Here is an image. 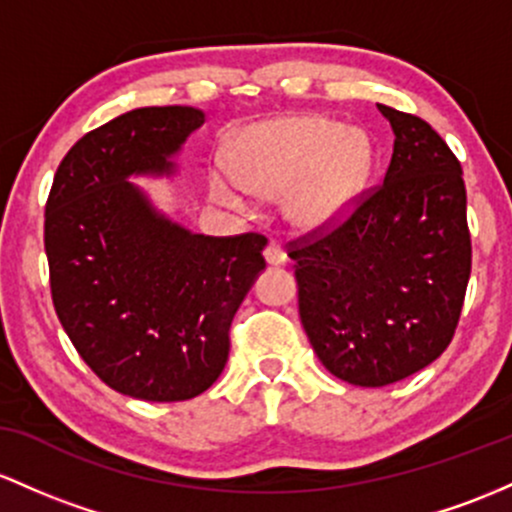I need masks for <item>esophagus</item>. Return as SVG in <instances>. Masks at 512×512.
Instances as JSON below:
<instances>
[{
	"instance_id": "34e87169",
	"label": "esophagus",
	"mask_w": 512,
	"mask_h": 512,
	"mask_svg": "<svg viewBox=\"0 0 512 512\" xmlns=\"http://www.w3.org/2000/svg\"><path fill=\"white\" fill-rule=\"evenodd\" d=\"M287 261V254L283 251V246L278 241H268L266 246V263L268 266H283Z\"/></svg>"
}]
</instances>
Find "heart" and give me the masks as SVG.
Listing matches in <instances>:
<instances>
[{"instance_id":"obj_1","label":"heart","mask_w":512,"mask_h":512,"mask_svg":"<svg viewBox=\"0 0 512 512\" xmlns=\"http://www.w3.org/2000/svg\"><path fill=\"white\" fill-rule=\"evenodd\" d=\"M370 171L363 132L324 116H285L241 130L229 145V166L210 174V191L229 208H246L251 195H285L292 225L321 229L355 208Z\"/></svg>"}]
</instances>
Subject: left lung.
<instances>
[{
    "mask_svg": "<svg viewBox=\"0 0 512 512\" xmlns=\"http://www.w3.org/2000/svg\"><path fill=\"white\" fill-rule=\"evenodd\" d=\"M377 108L394 130L384 181L287 251L314 353L358 387L394 384L440 358L472 273L459 159L423 118Z\"/></svg>",
    "mask_w": 512,
    "mask_h": 512,
    "instance_id": "1",
    "label": "left lung"
}]
</instances>
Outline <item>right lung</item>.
I'll return each mask as SVG.
<instances>
[{"mask_svg": "<svg viewBox=\"0 0 512 512\" xmlns=\"http://www.w3.org/2000/svg\"><path fill=\"white\" fill-rule=\"evenodd\" d=\"M205 123L191 106L135 108L65 154L45 203L50 292L101 382L142 401H186L222 375L229 326L266 268V237H205L166 220L132 174H171Z\"/></svg>", "mask_w": 512, "mask_h": 512, "instance_id": "1", "label": "right lung"}]
</instances>
